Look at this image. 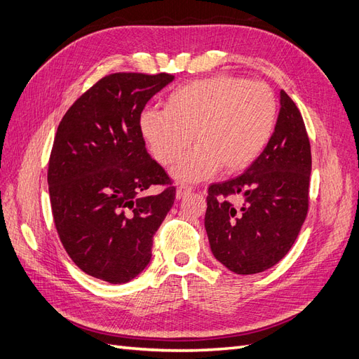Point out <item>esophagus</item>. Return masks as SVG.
<instances>
[{"label":"esophagus","instance_id":"obj_1","mask_svg":"<svg viewBox=\"0 0 359 359\" xmlns=\"http://www.w3.org/2000/svg\"><path fill=\"white\" fill-rule=\"evenodd\" d=\"M191 187L187 186V184H180V186L177 187V199H182L189 196V194L191 193Z\"/></svg>","mask_w":359,"mask_h":359}]
</instances>
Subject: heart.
Masks as SVG:
<instances>
[{"label":"heart","instance_id":"1","mask_svg":"<svg viewBox=\"0 0 359 359\" xmlns=\"http://www.w3.org/2000/svg\"><path fill=\"white\" fill-rule=\"evenodd\" d=\"M277 99L266 83L214 76L173 90L165 109H145L139 128L156 160L170 166L194 140L198 145L172 169L180 181L196 182L223 168L247 169L264 153L277 124Z\"/></svg>","mask_w":359,"mask_h":359}]
</instances>
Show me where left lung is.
<instances>
[{
	"instance_id": "obj_1",
	"label": "left lung",
	"mask_w": 359,
	"mask_h": 359,
	"mask_svg": "<svg viewBox=\"0 0 359 359\" xmlns=\"http://www.w3.org/2000/svg\"><path fill=\"white\" fill-rule=\"evenodd\" d=\"M274 135L240 177L211 184L205 229L215 259L250 276L274 266L295 243L309 212L311 149L301 112L280 91ZM240 196L242 205L229 199Z\"/></svg>"
}]
</instances>
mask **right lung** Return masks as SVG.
<instances>
[{
  "instance_id": "obj_1",
  "label": "right lung",
  "mask_w": 359,
  "mask_h": 359,
  "mask_svg": "<svg viewBox=\"0 0 359 359\" xmlns=\"http://www.w3.org/2000/svg\"><path fill=\"white\" fill-rule=\"evenodd\" d=\"M168 73H112L97 81L62 116L49 157L53 223L67 255L85 274L112 285L142 273L154 235L177 189L151 158L139 116ZM163 189L154 197L142 193Z\"/></svg>"
}]
</instances>
